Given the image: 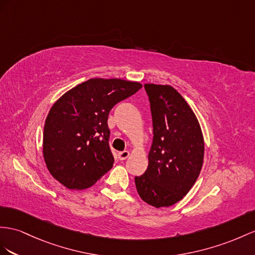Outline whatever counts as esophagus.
<instances>
[{"label": "esophagus", "mask_w": 255, "mask_h": 255, "mask_svg": "<svg viewBox=\"0 0 255 255\" xmlns=\"http://www.w3.org/2000/svg\"><path fill=\"white\" fill-rule=\"evenodd\" d=\"M129 155H130L129 151H123V152L119 153V158L121 160H125V159H127L129 157Z\"/></svg>", "instance_id": "1"}]
</instances>
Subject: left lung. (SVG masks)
I'll return each instance as SVG.
<instances>
[{
	"instance_id": "left-lung-1",
	"label": "left lung",
	"mask_w": 255,
	"mask_h": 255,
	"mask_svg": "<svg viewBox=\"0 0 255 255\" xmlns=\"http://www.w3.org/2000/svg\"><path fill=\"white\" fill-rule=\"evenodd\" d=\"M151 103L153 143L146 171L134 178L143 201L169 207L190 192L200 173L205 141L194 111L170 85L145 84Z\"/></svg>"
}]
</instances>
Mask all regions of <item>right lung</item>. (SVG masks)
<instances>
[{"label":"right lung","instance_id":"obj_1","mask_svg":"<svg viewBox=\"0 0 255 255\" xmlns=\"http://www.w3.org/2000/svg\"><path fill=\"white\" fill-rule=\"evenodd\" d=\"M140 88L139 82L90 78L53 104L45 121L43 156L58 182L70 190H85L113 167L109 113Z\"/></svg>","mask_w":255,"mask_h":255}]
</instances>
